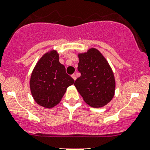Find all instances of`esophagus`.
<instances>
[{
  "instance_id": "1",
  "label": "esophagus",
  "mask_w": 150,
  "mask_h": 150,
  "mask_svg": "<svg viewBox=\"0 0 150 150\" xmlns=\"http://www.w3.org/2000/svg\"><path fill=\"white\" fill-rule=\"evenodd\" d=\"M72 78H73V79L74 80H75H75H76V75H75V74H72Z\"/></svg>"
}]
</instances>
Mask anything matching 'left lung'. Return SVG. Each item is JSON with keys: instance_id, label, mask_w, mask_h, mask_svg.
<instances>
[{"instance_id": "1", "label": "left lung", "mask_w": 150, "mask_h": 150, "mask_svg": "<svg viewBox=\"0 0 150 150\" xmlns=\"http://www.w3.org/2000/svg\"><path fill=\"white\" fill-rule=\"evenodd\" d=\"M78 56V70L81 75L74 83L77 90L90 107L99 108L107 105L115 90L114 74L108 61L96 48Z\"/></svg>"}]
</instances>
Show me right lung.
I'll return each instance as SVG.
<instances>
[{
	"instance_id": "add662e5",
	"label": "right lung",
	"mask_w": 150,
	"mask_h": 150,
	"mask_svg": "<svg viewBox=\"0 0 150 150\" xmlns=\"http://www.w3.org/2000/svg\"><path fill=\"white\" fill-rule=\"evenodd\" d=\"M75 81L59 62L56 50H50L39 59L31 75L29 86L35 101L44 108H52L60 103L68 86Z\"/></svg>"
}]
</instances>
